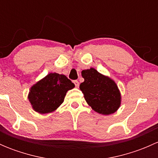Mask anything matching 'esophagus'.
I'll use <instances>...</instances> for the list:
<instances>
[{
    "label": "esophagus",
    "mask_w": 158,
    "mask_h": 158,
    "mask_svg": "<svg viewBox=\"0 0 158 158\" xmlns=\"http://www.w3.org/2000/svg\"><path fill=\"white\" fill-rule=\"evenodd\" d=\"M74 84H75V85H76V87H79V82H78L77 80H75L74 81Z\"/></svg>",
    "instance_id": "obj_1"
}]
</instances>
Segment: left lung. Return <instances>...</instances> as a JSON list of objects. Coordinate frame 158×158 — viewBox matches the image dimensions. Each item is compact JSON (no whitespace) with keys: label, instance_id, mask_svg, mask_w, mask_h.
Returning <instances> with one entry per match:
<instances>
[{"label":"left lung","instance_id":"left-lung-1","mask_svg":"<svg viewBox=\"0 0 158 158\" xmlns=\"http://www.w3.org/2000/svg\"><path fill=\"white\" fill-rule=\"evenodd\" d=\"M84 82L79 89L87 104L97 113L109 115L118 111L122 103V95L117 84L107 76L94 68L82 70Z\"/></svg>","mask_w":158,"mask_h":158}]
</instances>
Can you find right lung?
<instances>
[{
	"label": "right lung",
	"mask_w": 158,
	"mask_h": 158,
	"mask_svg": "<svg viewBox=\"0 0 158 158\" xmlns=\"http://www.w3.org/2000/svg\"><path fill=\"white\" fill-rule=\"evenodd\" d=\"M74 87L65 75L51 73L30 87L28 100L35 111L47 114L58 109L66 92Z\"/></svg>",
	"instance_id": "obj_1"
}]
</instances>
